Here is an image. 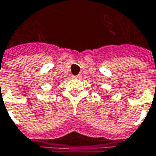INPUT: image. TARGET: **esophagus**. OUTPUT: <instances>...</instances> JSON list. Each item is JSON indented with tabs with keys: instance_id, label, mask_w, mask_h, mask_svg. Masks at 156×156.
Listing matches in <instances>:
<instances>
[{
	"instance_id": "34e87169",
	"label": "esophagus",
	"mask_w": 156,
	"mask_h": 156,
	"mask_svg": "<svg viewBox=\"0 0 156 156\" xmlns=\"http://www.w3.org/2000/svg\"><path fill=\"white\" fill-rule=\"evenodd\" d=\"M73 78H81V74H78V75H77V76H74Z\"/></svg>"
}]
</instances>
